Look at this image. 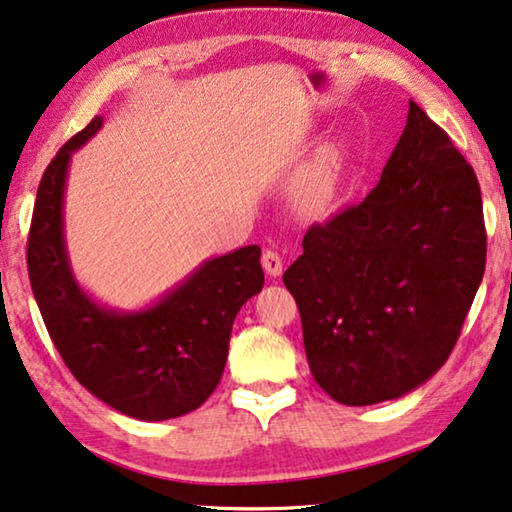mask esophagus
<instances>
[{
	"mask_svg": "<svg viewBox=\"0 0 512 512\" xmlns=\"http://www.w3.org/2000/svg\"><path fill=\"white\" fill-rule=\"evenodd\" d=\"M261 263H263V270L268 272L270 277H279V275H282L284 263H282V256H279L275 249H265L263 256H261Z\"/></svg>",
	"mask_w": 512,
	"mask_h": 512,
	"instance_id": "34e87169",
	"label": "esophagus"
}]
</instances>
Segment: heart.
Returning <instances> with one entry per match:
<instances>
[{"label": "heart", "instance_id": "obj_1", "mask_svg": "<svg viewBox=\"0 0 512 512\" xmlns=\"http://www.w3.org/2000/svg\"><path fill=\"white\" fill-rule=\"evenodd\" d=\"M335 167H338V153L331 149H326L317 160H314L303 186V195L310 205H321V202L328 198V193H331L333 188Z\"/></svg>", "mask_w": 512, "mask_h": 512}]
</instances>
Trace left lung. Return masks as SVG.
Wrapping results in <instances>:
<instances>
[{"mask_svg":"<svg viewBox=\"0 0 512 512\" xmlns=\"http://www.w3.org/2000/svg\"><path fill=\"white\" fill-rule=\"evenodd\" d=\"M485 258L478 177L410 100L377 186L314 223L284 272L319 387L373 405L424 384L457 345Z\"/></svg>","mask_w":512,"mask_h":512,"instance_id":"left-lung-1","label":"left lung"}]
</instances>
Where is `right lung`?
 Here are the masks:
<instances>
[{
    "mask_svg": "<svg viewBox=\"0 0 512 512\" xmlns=\"http://www.w3.org/2000/svg\"><path fill=\"white\" fill-rule=\"evenodd\" d=\"M100 128L102 116H95L39 181L27 237L32 293L55 349L90 394L144 422L181 417L200 408L221 380L237 312L263 289L261 249L251 244L202 263L149 310L97 305L69 268L62 195L72 151Z\"/></svg>",
    "mask_w": 512,
    "mask_h": 512,
    "instance_id": "add662e5",
    "label": "right lung"
}]
</instances>
